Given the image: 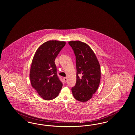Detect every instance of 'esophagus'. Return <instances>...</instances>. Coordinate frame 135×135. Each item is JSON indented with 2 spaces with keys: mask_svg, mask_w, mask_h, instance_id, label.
Instances as JSON below:
<instances>
[{
  "mask_svg": "<svg viewBox=\"0 0 135 135\" xmlns=\"http://www.w3.org/2000/svg\"><path fill=\"white\" fill-rule=\"evenodd\" d=\"M63 80H64V82H65V83H66V81H67V78H66V77H64V78H63Z\"/></svg>",
  "mask_w": 135,
  "mask_h": 135,
  "instance_id": "34e87169",
  "label": "esophagus"
}]
</instances>
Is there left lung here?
<instances>
[{"instance_id":"obj_1","label":"left lung","mask_w":135,"mask_h":135,"mask_svg":"<svg viewBox=\"0 0 135 135\" xmlns=\"http://www.w3.org/2000/svg\"><path fill=\"white\" fill-rule=\"evenodd\" d=\"M76 56V83L71 89L73 95L80 102L90 99L99 85L101 70L99 62L92 49L79 41H70Z\"/></svg>"}]
</instances>
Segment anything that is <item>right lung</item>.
Returning a JSON list of instances; mask_svg holds the SVG:
<instances>
[{"instance_id": "right-lung-1", "label": "right lung", "mask_w": 135, "mask_h": 135, "mask_svg": "<svg viewBox=\"0 0 135 135\" xmlns=\"http://www.w3.org/2000/svg\"><path fill=\"white\" fill-rule=\"evenodd\" d=\"M64 41H49L37 49L32 60L30 79L32 87L44 99L55 98L62 84L57 75L55 60L66 45Z\"/></svg>"}]
</instances>
